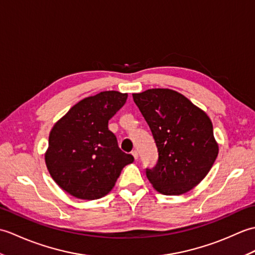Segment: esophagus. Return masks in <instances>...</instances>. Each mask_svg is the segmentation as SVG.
<instances>
[{
  "label": "esophagus",
  "mask_w": 255,
  "mask_h": 255,
  "mask_svg": "<svg viewBox=\"0 0 255 255\" xmlns=\"http://www.w3.org/2000/svg\"><path fill=\"white\" fill-rule=\"evenodd\" d=\"M131 154H132V156L134 158V160H137V159H138L139 154H138V151H137V150H133L132 152H131Z\"/></svg>",
  "instance_id": "1"
}]
</instances>
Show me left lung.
<instances>
[{
    "instance_id": "8db88e82",
    "label": "left lung",
    "mask_w": 255,
    "mask_h": 255,
    "mask_svg": "<svg viewBox=\"0 0 255 255\" xmlns=\"http://www.w3.org/2000/svg\"><path fill=\"white\" fill-rule=\"evenodd\" d=\"M132 97L159 152L158 163L145 171L149 182L163 195L189 192L208 174L218 155L210 118L174 90L150 89Z\"/></svg>"
}]
</instances>
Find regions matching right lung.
<instances>
[{
  "label": "right lung",
  "instance_id": "add662e5",
  "mask_svg": "<svg viewBox=\"0 0 255 255\" xmlns=\"http://www.w3.org/2000/svg\"><path fill=\"white\" fill-rule=\"evenodd\" d=\"M127 93L104 91L85 97L53 125L45 162L63 191L80 199L104 197L133 156L119 149L108 121L124 106Z\"/></svg>",
  "mask_w": 255,
  "mask_h": 255
}]
</instances>
